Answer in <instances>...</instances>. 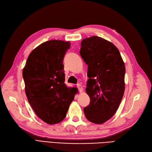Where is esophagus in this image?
Returning a JSON list of instances; mask_svg holds the SVG:
<instances>
[{"label":"esophagus","mask_w":152,"mask_h":152,"mask_svg":"<svg viewBox=\"0 0 152 152\" xmlns=\"http://www.w3.org/2000/svg\"><path fill=\"white\" fill-rule=\"evenodd\" d=\"M77 88H78V91H79V92H81L83 91V87H82V86H81V85H80V84H77Z\"/></svg>","instance_id":"obj_1"}]
</instances>
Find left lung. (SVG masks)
I'll return each instance as SVG.
<instances>
[{
  "mask_svg": "<svg viewBox=\"0 0 152 152\" xmlns=\"http://www.w3.org/2000/svg\"><path fill=\"white\" fill-rule=\"evenodd\" d=\"M80 54L88 65L86 92L90 104L86 118L102 124L116 112L124 92L125 66L118 49L109 41L94 36L83 39Z\"/></svg>",
  "mask_w": 152,
  "mask_h": 152,
  "instance_id": "left-lung-1",
  "label": "left lung"
}]
</instances>
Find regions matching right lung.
Segmentation results:
<instances>
[{"label": "right lung", "mask_w": 152, "mask_h": 152, "mask_svg": "<svg viewBox=\"0 0 152 152\" xmlns=\"http://www.w3.org/2000/svg\"><path fill=\"white\" fill-rule=\"evenodd\" d=\"M71 47L69 42L53 40L32 50L22 75L28 102L43 121L49 124L65 118L77 90L64 83L63 60Z\"/></svg>", "instance_id": "1"}]
</instances>
